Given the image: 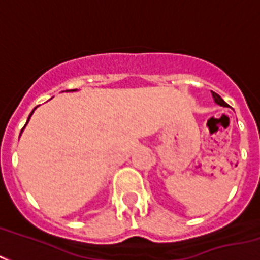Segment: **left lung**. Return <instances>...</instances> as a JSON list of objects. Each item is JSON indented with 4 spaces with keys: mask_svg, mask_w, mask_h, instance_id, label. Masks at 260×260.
<instances>
[{
    "mask_svg": "<svg viewBox=\"0 0 260 260\" xmlns=\"http://www.w3.org/2000/svg\"><path fill=\"white\" fill-rule=\"evenodd\" d=\"M211 94H213V98H214V101H215V104H218L219 106H223V108H226L228 104L225 102V101H223L222 98H221V96H219V95L215 94L214 91H211Z\"/></svg>",
    "mask_w": 260,
    "mask_h": 260,
    "instance_id": "1",
    "label": "left lung"
}]
</instances>
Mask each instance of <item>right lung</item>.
Returning <instances> with one entry per match:
<instances>
[{
    "label": "right lung",
    "instance_id": "1",
    "mask_svg": "<svg viewBox=\"0 0 260 260\" xmlns=\"http://www.w3.org/2000/svg\"><path fill=\"white\" fill-rule=\"evenodd\" d=\"M67 91H76V90H67ZM32 113H34V110H32V112H31V114H29V116H28V120H27V122L29 121V117L32 116ZM27 122H25V125H27ZM25 125H24V126H25ZM23 129H24V128H23ZM23 129H21V132H23Z\"/></svg>",
    "mask_w": 260,
    "mask_h": 260
}]
</instances>
